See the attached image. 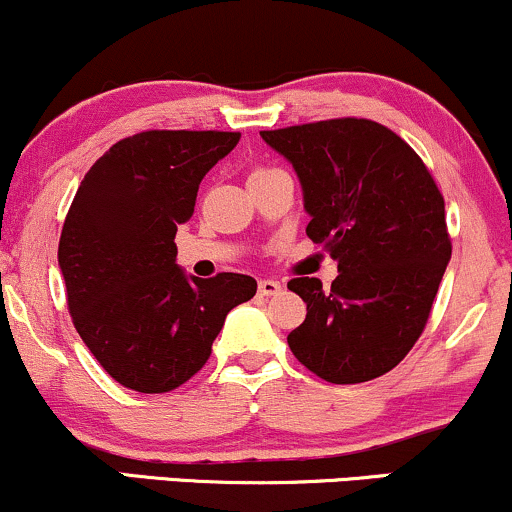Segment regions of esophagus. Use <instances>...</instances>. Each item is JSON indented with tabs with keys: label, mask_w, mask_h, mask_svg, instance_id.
I'll return each instance as SVG.
<instances>
[{
	"label": "esophagus",
	"mask_w": 512,
	"mask_h": 512,
	"mask_svg": "<svg viewBox=\"0 0 512 512\" xmlns=\"http://www.w3.org/2000/svg\"><path fill=\"white\" fill-rule=\"evenodd\" d=\"M281 289H284V284L276 279H262L260 281V293L262 296H276V293H281Z\"/></svg>",
	"instance_id": "obj_1"
}]
</instances>
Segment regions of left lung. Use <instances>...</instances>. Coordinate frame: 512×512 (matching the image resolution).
Listing matches in <instances>:
<instances>
[{
  "label": "left lung",
  "instance_id": "8db88e82",
  "mask_svg": "<svg viewBox=\"0 0 512 512\" xmlns=\"http://www.w3.org/2000/svg\"><path fill=\"white\" fill-rule=\"evenodd\" d=\"M296 170L305 228L337 260L332 289L298 276L308 305L293 356L334 385L380 378L424 332L452 245L445 202L419 154L373 120L339 117L260 132Z\"/></svg>",
  "mask_w": 512,
  "mask_h": 512
}]
</instances>
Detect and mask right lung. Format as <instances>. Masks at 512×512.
I'll use <instances>...</instances> for the list:
<instances>
[{"mask_svg": "<svg viewBox=\"0 0 512 512\" xmlns=\"http://www.w3.org/2000/svg\"><path fill=\"white\" fill-rule=\"evenodd\" d=\"M238 132L149 129L110 146L81 180L57 260L74 327L110 378L161 395L207 363L226 315L257 281L187 276L175 233L195 214L199 182Z\"/></svg>", "mask_w": 512, "mask_h": 512, "instance_id": "obj_1", "label": "right lung"}]
</instances>
